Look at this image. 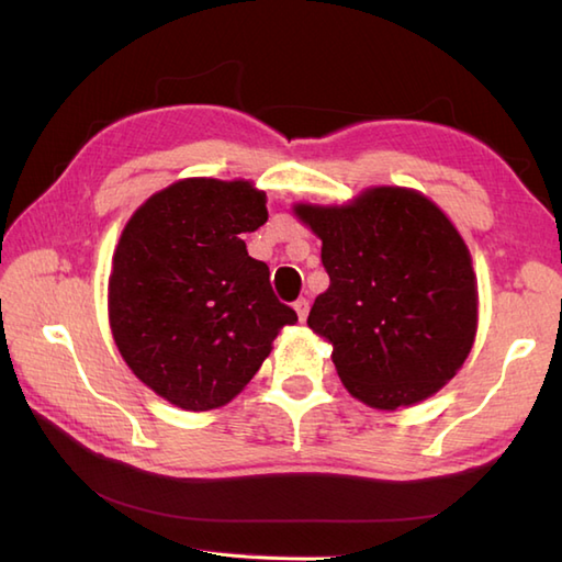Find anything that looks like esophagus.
<instances>
[{
    "label": "esophagus",
    "instance_id": "obj_1",
    "mask_svg": "<svg viewBox=\"0 0 562 562\" xmlns=\"http://www.w3.org/2000/svg\"><path fill=\"white\" fill-rule=\"evenodd\" d=\"M294 312H296V316H300V322H304L306 314H310V300H304V296H302V300H296Z\"/></svg>",
    "mask_w": 562,
    "mask_h": 562
}]
</instances>
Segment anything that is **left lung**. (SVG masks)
I'll return each mask as SVG.
<instances>
[{"label":"left lung","mask_w":562,"mask_h":562,"mask_svg":"<svg viewBox=\"0 0 562 562\" xmlns=\"http://www.w3.org/2000/svg\"><path fill=\"white\" fill-rule=\"evenodd\" d=\"M294 214L322 238L328 290L306 324L334 346L346 390L387 412L441 390L477 331V280L450 218L406 187Z\"/></svg>","instance_id":"8db88e82"}]
</instances>
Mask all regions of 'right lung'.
Masks as SVG:
<instances>
[{"mask_svg": "<svg viewBox=\"0 0 562 562\" xmlns=\"http://www.w3.org/2000/svg\"><path fill=\"white\" fill-rule=\"evenodd\" d=\"M268 222L250 182L190 178L156 192L128 218L109 274V324L121 358L162 400L187 412L224 406L270 356L292 306L244 234Z\"/></svg>", "mask_w": 562, "mask_h": 562, "instance_id": "1", "label": "right lung"}]
</instances>
